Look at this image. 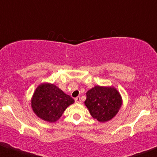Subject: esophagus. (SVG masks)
<instances>
[{
    "instance_id": "obj_1",
    "label": "esophagus",
    "mask_w": 157,
    "mask_h": 157,
    "mask_svg": "<svg viewBox=\"0 0 157 157\" xmlns=\"http://www.w3.org/2000/svg\"><path fill=\"white\" fill-rule=\"evenodd\" d=\"M75 102L76 103H82V100H81V97H77L75 98Z\"/></svg>"
}]
</instances>
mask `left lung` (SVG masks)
<instances>
[{
    "label": "left lung",
    "instance_id": "1",
    "mask_svg": "<svg viewBox=\"0 0 157 157\" xmlns=\"http://www.w3.org/2000/svg\"><path fill=\"white\" fill-rule=\"evenodd\" d=\"M84 103L94 119L100 122H105L117 115L122 100L119 92L113 86H95L86 92Z\"/></svg>",
    "mask_w": 157,
    "mask_h": 157
}]
</instances>
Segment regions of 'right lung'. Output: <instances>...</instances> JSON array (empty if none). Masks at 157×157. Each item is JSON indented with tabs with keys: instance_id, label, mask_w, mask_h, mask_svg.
I'll use <instances>...</instances> for the list:
<instances>
[{
	"instance_id": "1",
	"label": "right lung",
	"mask_w": 157,
	"mask_h": 157,
	"mask_svg": "<svg viewBox=\"0 0 157 157\" xmlns=\"http://www.w3.org/2000/svg\"><path fill=\"white\" fill-rule=\"evenodd\" d=\"M74 102L55 84L44 83L36 88L31 100L33 111L38 117L49 122H55L65 109Z\"/></svg>"
}]
</instances>
